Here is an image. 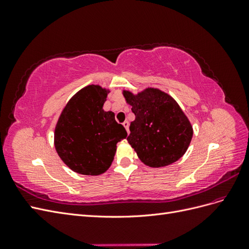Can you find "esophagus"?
<instances>
[{
    "mask_svg": "<svg viewBox=\"0 0 249 249\" xmlns=\"http://www.w3.org/2000/svg\"><path fill=\"white\" fill-rule=\"evenodd\" d=\"M123 124H124V129L126 130L127 134H129V133H130V131H129V126H130V124H129V122H124Z\"/></svg>",
    "mask_w": 249,
    "mask_h": 249,
    "instance_id": "34e87169",
    "label": "esophagus"
}]
</instances>
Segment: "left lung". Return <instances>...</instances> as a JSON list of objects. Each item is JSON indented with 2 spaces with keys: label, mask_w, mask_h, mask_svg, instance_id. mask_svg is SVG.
<instances>
[{
  "label": "left lung",
  "mask_w": 249,
  "mask_h": 249,
  "mask_svg": "<svg viewBox=\"0 0 249 249\" xmlns=\"http://www.w3.org/2000/svg\"><path fill=\"white\" fill-rule=\"evenodd\" d=\"M124 96L135 114L127 141L141 162L149 167H163L182 158L193 129L178 104L156 88H146L138 94L124 90Z\"/></svg>",
  "instance_id": "left-lung-1"
}]
</instances>
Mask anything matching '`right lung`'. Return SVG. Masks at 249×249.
I'll use <instances>...</instances> for the list:
<instances>
[{"label": "right lung", "mask_w": 249, "mask_h": 249, "mask_svg": "<svg viewBox=\"0 0 249 249\" xmlns=\"http://www.w3.org/2000/svg\"><path fill=\"white\" fill-rule=\"evenodd\" d=\"M109 90L99 85L81 89L66 104L55 127V147L72 171L99 176L112 164L116 144L127 134L112 111H104Z\"/></svg>", "instance_id": "1"}]
</instances>
